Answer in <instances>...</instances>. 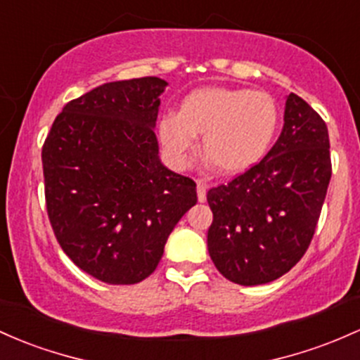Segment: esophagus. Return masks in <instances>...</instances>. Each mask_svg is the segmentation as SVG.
Returning <instances> with one entry per match:
<instances>
[{"instance_id": "34e87169", "label": "esophagus", "mask_w": 360, "mask_h": 360, "mask_svg": "<svg viewBox=\"0 0 360 360\" xmlns=\"http://www.w3.org/2000/svg\"><path fill=\"white\" fill-rule=\"evenodd\" d=\"M196 193H198V201H200V203L207 201V184H205L201 179L196 181Z\"/></svg>"}]
</instances>
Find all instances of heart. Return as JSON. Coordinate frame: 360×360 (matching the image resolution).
Instances as JSON below:
<instances>
[{"instance_id": "heart-1", "label": "heart", "mask_w": 360, "mask_h": 360, "mask_svg": "<svg viewBox=\"0 0 360 360\" xmlns=\"http://www.w3.org/2000/svg\"><path fill=\"white\" fill-rule=\"evenodd\" d=\"M280 126V109L264 92L203 86L181 101L177 114L157 122V135L174 167L186 169L203 135V150L220 172L238 176L264 159Z\"/></svg>"}]
</instances>
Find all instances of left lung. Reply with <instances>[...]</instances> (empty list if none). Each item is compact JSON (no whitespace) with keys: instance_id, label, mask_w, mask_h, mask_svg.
<instances>
[{"instance_id":"1","label":"left lung","mask_w":360,"mask_h":360,"mask_svg":"<svg viewBox=\"0 0 360 360\" xmlns=\"http://www.w3.org/2000/svg\"><path fill=\"white\" fill-rule=\"evenodd\" d=\"M331 177L326 122L290 94L283 129L264 159L207 193L208 252L239 285H262L290 270L313 239Z\"/></svg>"}]
</instances>
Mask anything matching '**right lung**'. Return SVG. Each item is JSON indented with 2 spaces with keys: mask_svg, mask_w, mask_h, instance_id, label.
<instances>
[{
  "mask_svg": "<svg viewBox=\"0 0 360 360\" xmlns=\"http://www.w3.org/2000/svg\"><path fill=\"white\" fill-rule=\"evenodd\" d=\"M157 77L104 84L75 98L42 147L46 207L59 246L112 285L147 278L169 234L196 205V184L159 159Z\"/></svg>",
  "mask_w": 360,
  "mask_h": 360,
  "instance_id": "obj_1",
  "label": "right lung"
}]
</instances>
